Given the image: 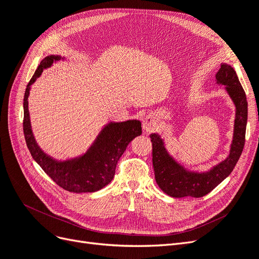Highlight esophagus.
Masks as SVG:
<instances>
[{
  "label": "esophagus",
  "mask_w": 259,
  "mask_h": 259,
  "mask_svg": "<svg viewBox=\"0 0 259 259\" xmlns=\"http://www.w3.org/2000/svg\"><path fill=\"white\" fill-rule=\"evenodd\" d=\"M143 127L145 132L151 133L156 128V122L152 115H147L143 122Z\"/></svg>",
  "instance_id": "obj_1"
}]
</instances>
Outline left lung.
I'll list each match as a JSON object with an SVG mask.
<instances>
[{"mask_svg": "<svg viewBox=\"0 0 259 259\" xmlns=\"http://www.w3.org/2000/svg\"><path fill=\"white\" fill-rule=\"evenodd\" d=\"M217 84L225 85L231 100L236 106L233 138L228 158L218 163L207 171H191L186 169L167 152L164 140L158 134H151L152 164L155 182L169 197L201 198L209 193L230 175L240 159L245 143L247 123V101L245 92L234 69L222 64L216 73Z\"/></svg>", "mask_w": 259, "mask_h": 259, "instance_id": "8db88e82", "label": "left lung"}]
</instances>
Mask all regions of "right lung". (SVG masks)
Returning a JSON list of instances; mask_svg holds the SVG:
<instances>
[{"label":"right lung","instance_id":"add662e5","mask_svg":"<svg viewBox=\"0 0 259 259\" xmlns=\"http://www.w3.org/2000/svg\"><path fill=\"white\" fill-rule=\"evenodd\" d=\"M60 59L65 58L55 55L45 57L27 85L23 97V134L34 161L59 187L75 193L95 192L103 189L113 179L117 161L126 147L135 137L142 135V123L138 120L110 122L101 130L89 150L79 158L57 161L43 152L31 130L28 97L31 85L43 70Z\"/></svg>","mask_w":259,"mask_h":259}]
</instances>
